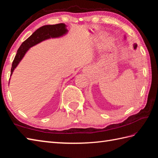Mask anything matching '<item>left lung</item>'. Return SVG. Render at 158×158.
<instances>
[{
  "label": "left lung",
  "mask_w": 158,
  "mask_h": 158,
  "mask_svg": "<svg viewBox=\"0 0 158 158\" xmlns=\"http://www.w3.org/2000/svg\"><path fill=\"white\" fill-rule=\"evenodd\" d=\"M136 47H137V44H136V43H135V44H134V48H136Z\"/></svg>",
  "instance_id": "1"
}]
</instances>
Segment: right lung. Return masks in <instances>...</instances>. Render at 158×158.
Segmentation results:
<instances>
[{
    "instance_id": "add662e5",
    "label": "right lung",
    "mask_w": 158,
    "mask_h": 158,
    "mask_svg": "<svg viewBox=\"0 0 158 158\" xmlns=\"http://www.w3.org/2000/svg\"><path fill=\"white\" fill-rule=\"evenodd\" d=\"M64 23H58L55 25H46L43 26L33 33L26 41H23L20 45L16 56L13 60L12 66L11 69V76L13 70L18 65L19 62L21 61L25 53L27 52L30 48L38 44L44 40L50 38H56L61 36L68 32Z\"/></svg>"
}]
</instances>
